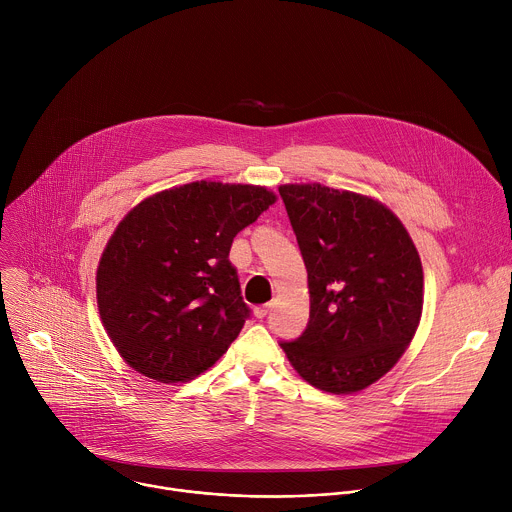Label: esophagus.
Here are the masks:
<instances>
[{"label":"esophagus","mask_w":512,"mask_h":512,"mask_svg":"<svg viewBox=\"0 0 512 512\" xmlns=\"http://www.w3.org/2000/svg\"><path fill=\"white\" fill-rule=\"evenodd\" d=\"M269 308H271V304H265V306H257V308L253 310L255 318H265V316H267V312H269Z\"/></svg>","instance_id":"obj_1"}]
</instances>
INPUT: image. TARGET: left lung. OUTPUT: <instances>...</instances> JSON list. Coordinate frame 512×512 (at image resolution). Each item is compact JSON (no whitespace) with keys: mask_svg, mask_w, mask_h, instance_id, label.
<instances>
[{"mask_svg":"<svg viewBox=\"0 0 512 512\" xmlns=\"http://www.w3.org/2000/svg\"><path fill=\"white\" fill-rule=\"evenodd\" d=\"M279 194L310 287L306 330L279 346L316 389H367L395 367L419 326V253L399 218L369 196L322 184H283Z\"/></svg>","mask_w":512,"mask_h":512,"instance_id":"left-lung-1","label":"left lung"}]
</instances>
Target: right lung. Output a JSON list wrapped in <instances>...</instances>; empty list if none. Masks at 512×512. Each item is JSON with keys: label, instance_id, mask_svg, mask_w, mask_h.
Masks as SVG:
<instances>
[{"label": "right lung", "instance_id": "right-lung-1", "mask_svg": "<svg viewBox=\"0 0 512 512\" xmlns=\"http://www.w3.org/2000/svg\"><path fill=\"white\" fill-rule=\"evenodd\" d=\"M273 202L263 186L200 180L127 212L99 261L97 304L131 369L184 383L227 352L251 314L229 251Z\"/></svg>", "mask_w": 512, "mask_h": 512}]
</instances>
